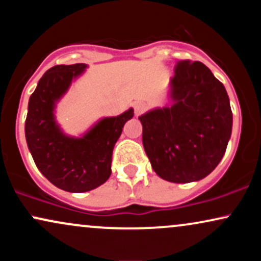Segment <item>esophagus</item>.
<instances>
[{
    "instance_id": "34e87169",
    "label": "esophagus",
    "mask_w": 261,
    "mask_h": 261,
    "mask_svg": "<svg viewBox=\"0 0 261 261\" xmlns=\"http://www.w3.org/2000/svg\"><path fill=\"white\" fill-rule=\"evenodd\" d=\"M143 109H145V106H143L142 103H135V104H134V113H135V116H139L140 114L143 112Z\"/></svg>"
}]
</instances>
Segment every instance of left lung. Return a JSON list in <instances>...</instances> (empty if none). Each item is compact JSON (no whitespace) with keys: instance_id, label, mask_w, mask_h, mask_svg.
<instances>
[{"instance_id":"8db88e82","label":"left lung","mask_w":261,"mask_h":261,"mask_svg":"<svg viewBox=\"0 0 261 261\" xmlns=\"http://www.w3.org/2000/svg\"><path fill=\"white\" fill-rule=\"evenodd\" d=\"M167 103L139 116L155 174L170 182L201 180L218 166L232 134L226 88L202 62L180 61Z\"/></svg>"}]
</instances>
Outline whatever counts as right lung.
<instances>
[{
  "label": "right lung",
  "mask_w": 261,
  "mask_h": 261,
  "mask_svg": "<svg viewBox=\"0 0 261 261\" xmlns=\"http://www.w3.org/2000/svg\"><path fill=\"white\" fill-rule=\"evenodd\" d=\"M88 65H58L39 80L29 98L25 140L38 169L51 184L70 193H86L104 184L112 174L116 141L134 109L103 116L79 136L66 134L56 120V107Z\"/></svg>",
  "instance_id": "right-lung-1"
}]
</instances>
